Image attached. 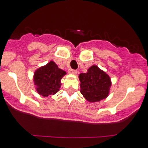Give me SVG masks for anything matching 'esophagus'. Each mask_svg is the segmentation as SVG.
<instances>
[{"label":"esophagus","mask_w":148,"mask_h":148,"mask_svg":"<svg viewBox=\"0 0 148 148\" xmlns=\"http://www.w3.org/2000/svg\"><path fill=\"white\" fill-rule=\"evenodd\" d=\"M69 73L70 74H73V75H75V74H77V71L73 70V69H69Z\"/></svg>","instance_id":"1"}]
</instances>
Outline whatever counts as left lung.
Masks as SVG:
<instances>
[{
	"label": "left lung",
	"instance_id": "8db88e82",
	"mask_svg": "<svg viewBox=\"0 0 148 148\" xmlns=\"http://www.w3.org/2000/svg\"><path fill=\"white\" fill-rule=\"evenodd\" d=\"M80 92L87 101L95 103L101 101L110 94L112 81L110 77L97 65H92L86 73L79 75Z\"/></svg>",
	"mask_w": 148,
	"mask_h": 148
}]
</instances>
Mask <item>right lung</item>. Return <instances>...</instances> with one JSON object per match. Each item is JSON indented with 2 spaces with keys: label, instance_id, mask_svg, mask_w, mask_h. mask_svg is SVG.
<instances>
[{
  "label": "right lung",
  "instance_id": "obj_1",
  "mask_svg": "<svg viewBox=\"0 0 148 148\" xmlns=\"http://www.w3.org/2000/svg\"><path fill=\"white\" fill-rule=\"evenodd\" d=\"M66 74L53 61L39 67L33 74V82L37 93L43 97H48L59 92L61 79Z\"/></svg>",
  "mask_w": 148,
  "mask_h": 148
}]
</instances>
